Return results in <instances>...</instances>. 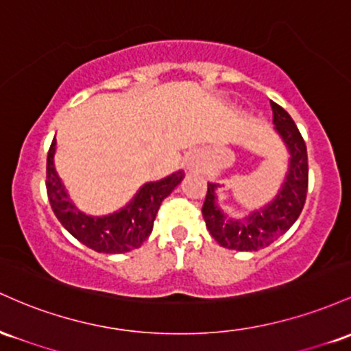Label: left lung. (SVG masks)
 <instances>
[{
    "instance_id": "1",
    "label": "left lung",
    "mask_w": 351,
    "mask_h": 351,
    "mask_svg": "<svg viewBox=\"0 0 351 351\" xmlns=\"http://www.w3.org/2000/svg\"><path fill=\"white\" fill-rule=\"evenodd\" d=\"M274 124L290 152V167L283 187L269 206L254 212L243 220L228 219L222 214L215 200V184H207V194L202 206L206 226L222 247L237 252H257L270 245L285 234L300 215L308 189V157L300 131L290 114L270 101Z\"/></svg>"
}]
</instances>
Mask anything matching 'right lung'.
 I'll use <instances>...</instances> for the list:
<instances>
[{
	"mask_svg": "<svg viewBox=\"0 0 351 351\" xmlns=\"http://www.w3.org/2000/svg\"><path fill=\"white\" fill-rule=\"evenodd\" d=\"M54 151L56 139L51 143L46 164V191L51 208L73 237L101 254H124L143 245L144 240L151 235L162 200L184 179V172L179 171L162 180L145 184L131 204L119 212L106 217H90L81 214L66 194L54 169Z\"/></svg>",
	"mask_w": 351,
	"mask_h": 351,
	"instance_id": "obj_1",
	"label": "right lung"
}]
</instances>
